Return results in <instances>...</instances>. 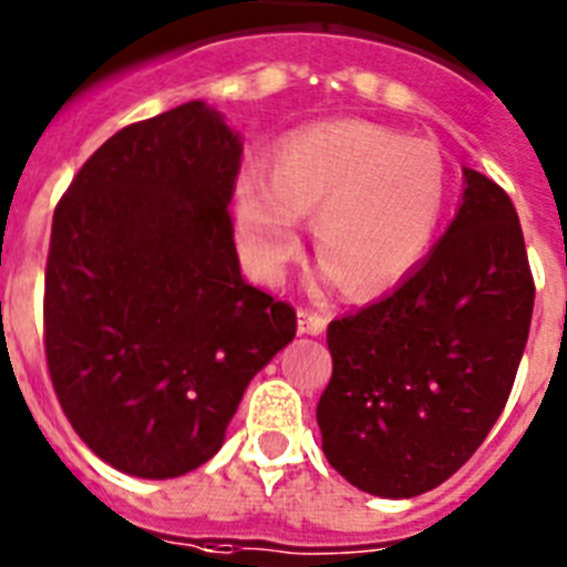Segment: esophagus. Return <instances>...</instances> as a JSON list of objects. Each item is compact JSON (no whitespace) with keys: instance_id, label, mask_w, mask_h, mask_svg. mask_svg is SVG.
<instances>
[{"instance_id":"obj_1","label":"esophagus","mask_w":567,"mask_h":567,"mask_svg":"<svg viewBox=\"0 0 567 567\" xmlns=\"http://www.w3.org/2000/svg\"><path fill=\"white\" fill-rule=\"evenodd\" d=\"M327 329V318L318 312H312V309L300 307L298 309V332L300 334H320Z\"/></svg>"}]
</instances>
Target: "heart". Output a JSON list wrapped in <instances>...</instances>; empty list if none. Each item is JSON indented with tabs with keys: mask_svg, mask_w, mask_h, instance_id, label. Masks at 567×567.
Masks as SVG:
<instances>
[{
	"mask_svg": "<svg viewBox=\"0 0 567 567\" xmlns=\"http://www.w3.org/2000/svg\"><path fill=\"white\" fill-rule=\"evenodd\" d=\"M449 198L443 158L429 142L372 122L312 124L272 155V173H244L233 193L238 247L249 269L275 278L315 215V247L349 292L398 287L432 252Z\"/></svg>",
	"mask_w": 567,
	"mask_h": 567,
	"instance_id": "obj_1",
	"label": "heart"
}]
</instances>
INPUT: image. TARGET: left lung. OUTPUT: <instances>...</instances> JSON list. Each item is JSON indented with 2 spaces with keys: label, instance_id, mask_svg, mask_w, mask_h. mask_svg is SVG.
Segmentation results:
<instances>
[{
  "label": "left lung",
  "instance_id": "8db88e82",
  "mask_svg": "<svg viewBox=\"0 0 567 567\" xmlns=\"http://www.w3.org/2000/svg\"><path fill=\"white\" fill-rule=\"evenodd\" d=\"M463 182L432 255L394 292L329 323L323 454L374 497H417L468 463L525 352L534 278L517 209L477 169L463 167Z\"/></svg>",
  "mask_w": 567,
  "mask_h": 567
}]
</instances>
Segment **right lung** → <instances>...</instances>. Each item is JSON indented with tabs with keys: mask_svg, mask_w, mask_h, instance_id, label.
Here are the masks:
<instances>
[{
	"mask_svg": "<svg viewBox=\"0 0 567 567\" xmlns=\"http://www.w3.org/2000/svg\"><path fill=\"white\" fill-rule=\"evenodd\" d=\"M238 167V133L187 102L110 135L53 213L50 380L90 452L133 477L207 463L249 380L295 338V309L240 275Z\"/></svg>",
	"mask_w": 567,
	"mask_h": 567,
	"instance_id": "right-lung-1",
	"label": "right lung"
}]
</instances>
